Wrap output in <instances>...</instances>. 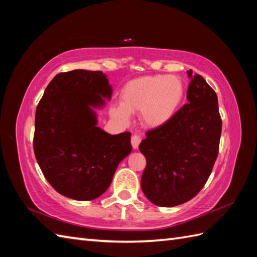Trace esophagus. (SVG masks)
Instances as JSON below:
<instances>
[{"label": "esophagus", "mask_w": 257, "mask_h": 257, "mask_svg": "<svg viewBox=\"0 0 257 257\" xmlns=\"http://www.w3.org/2000/svg\"><path fill=\"white\" fill-rule=\"evenodd\" d=\"M141 140H143V138H141L140 135H134L132 137V145H133V148L134 149H137L139 147V144L141 143Z\"/></svg>", "instance_id": "obj_1"}]
</instances>
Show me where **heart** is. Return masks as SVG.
Masks as SVG:
<instances>
[{
  "label": "heart",
  "instance_id": "b5f03b06",
  "mask_svg": "<svg viewBox=\"0 0 257 257\" xmlns=\"http://www.w3.org/2000/svg\"><path fill=\"white\" fill-rule=\"evenodd\" d=\"M182 80L173 75H149L128 81L120 91V103L110 108V114L128 122L129 113H140L147 127L165 124L177 112L182 101Z\"/></svg>",
  "mask_w": 257,
  "mask_h": 257
}]
</instances>
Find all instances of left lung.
<instances>
[{
  "label": "left lung",
  "instance_id": "left-lung-1",
  "mask_svg": "<svg viewBox=\"0 0 257 257\" xmlns=\"http://www.w3.org/2000/svg\"><path fill=\"white\" fill-rule=\"evenodd\" d=\"M190 78L185 103L165 124L146 133L141 189L152 203L176 206L204 187L219 155L222 119L216 92L201 75Z\"/></svg>",
  "mask_w": 257,
  "mask_h": 257
}]
</instances>
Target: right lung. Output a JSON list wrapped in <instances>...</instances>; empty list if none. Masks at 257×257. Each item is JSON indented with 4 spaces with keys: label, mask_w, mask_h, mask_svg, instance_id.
Wrapping results in <instances>:
<instances>
[{
    "label": "right lung",
    "mask_w": 257,
    "mask_h": 257,
    "mask_svg": "<svg viewBox=\"0 0 257 257\" xmlns=\"http://www.w3.org/2000/svg\"><path fill=\"white\" fill-rule=\"evenodd\" d=\"M111 92L102 72L76 69L57 74L36 107L35 158L47 181L67 198H98L132 152V134L109 135L96 125L91 107Z\"/></svg>",
    "instance_id": "1"
}]
</instances>
